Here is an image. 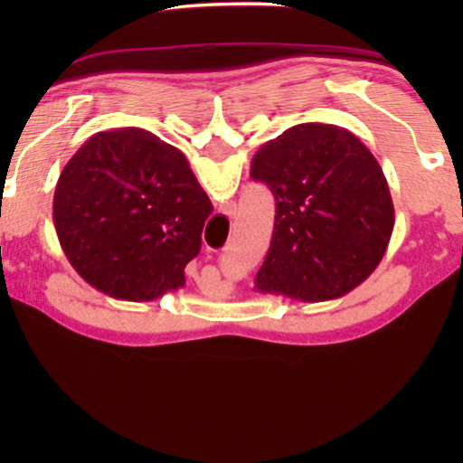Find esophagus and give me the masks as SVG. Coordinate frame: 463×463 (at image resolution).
Listing matches in <instances>:
<instances>
[{"instance_id": "1", "label": "esophagus", "mask_w": 463, "mask_h": 463, "mask_svg": "<svg viewBox=\"0 0 463 463\" xmlns=\"http://www.w3.org/2000/svg\"><path fill=\"white\" fill-rule=\"evenodd\" d=\"M225 213H227V214L236 213V204H233V202H230V204H225Z\"/></svg>"}]
</instances>
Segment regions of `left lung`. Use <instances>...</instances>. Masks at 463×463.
Masks as SVG:
<instances>
[{
    "instance_id": "obj_1",
    "label": "left lung",
    "mask_w": 463,
    "mask_h": 463,
    "mask_svg": "<svg viewBox=\"0 0 463 463\" xmlns=\"http://www.w3.org/2000/svg\"><path fill=\"white\" fill-rule=\"evenodd\" d=\"M250 176L276 200L259 293L328 301L350 293L382 263L394 230L383 170L350 130L307 122L261 145Z\"/></svg>"
}]
</instances>
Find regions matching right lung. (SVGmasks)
<instances>
[{
	"label": "right lung",
	"instance_id": "add662e5",
	"mask_svg": "<svg viewBox=\"0 0 463 463\" xmlns=\"http://www.w3.org/2000/svg\"><path fill=\"white\" fill-rule=\"evenodd\" d=\"M211 213L187 157L135 126L88 138L62 168L52 202L73 269L100 293L128 301L185 284Z\"/></svg>",
	"mask_w": 463,
	"mask_h": 463
}]
</instances>
